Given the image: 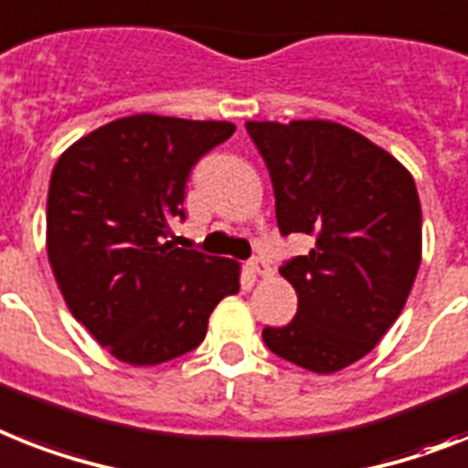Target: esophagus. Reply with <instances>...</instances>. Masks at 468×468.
Listing matches in <instances>:
<instances>
[{
	"label": "esophagus",
	"instance_id": "esophagus-1",
	"mask_svg": "<svg viewBox=\"0 0 468 468\" xmlns=\"http://www.w3.org/2000/svg\"><path fill=\"white\" fill-rule=\"evenodd\" d=\"M249 270L253 272V275L258 277H270L272 275V268H270V262L265 261V258H253V261H249Z\"/></svg>",
	"mask_w": 468,
	"mask_h": 468
}]
</instances>
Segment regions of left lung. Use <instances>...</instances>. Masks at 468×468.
<instances>
[{
	"instance_id": "8db88e82",
	"label": "left lung",
	"mask_w": 468,
	"mask_h": 468,
	"mask_svg": "<svg viewBox=\"0 0 468 468\" xmlns=\"http://www.w3.org/2000/svg\"><path fill=\"white\" fill-rule=\"evenodd\" d=\"M275 188L277 227L315 246L280 268L292 323L265 327L272 354L313 373L364 358L399 318L420 265L414 176L388 150L325 119L246 122Z\"/></svg>"
}]
</instances>
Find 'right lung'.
I'll return each instance as SVG.
<instances>
[{
    "label": "right lung",
    "mask_w": 468,
    "mask_h": 468,
    "mask_svg": "<svg viewBox=\"0 0 468 468\" xmlns=\"http://www.w3.org/2000/svg\"><path fill=\"white\" fill-rule=\"evenodd\" d=\"M229 122L133 114L76 141L54 165L48 256L69 311L112 356L157 366L196 349L239 262L167 241L193 165Z\"/></svg>",
    "instance_id": "add662e5"
}]
</instances>
